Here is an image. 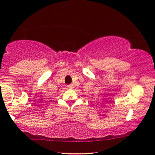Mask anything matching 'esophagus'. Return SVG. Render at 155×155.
<instances>
[{
	"mask_svg": "<svg viewBox=\"0 0 155 155\" xmlns=\"http://www.w3.org/2000/svg\"><path fill=\"white\" fill-rule=\"evenodd\" d=\"M68 87L70 89H72L74 87V85H73V84H69V85H68Z\"/></svg>",
	"mask_w": 155,
	"mask_h": 155,
	"instance_id": "1",
	"label": "esophagus"
}]
</instances>
